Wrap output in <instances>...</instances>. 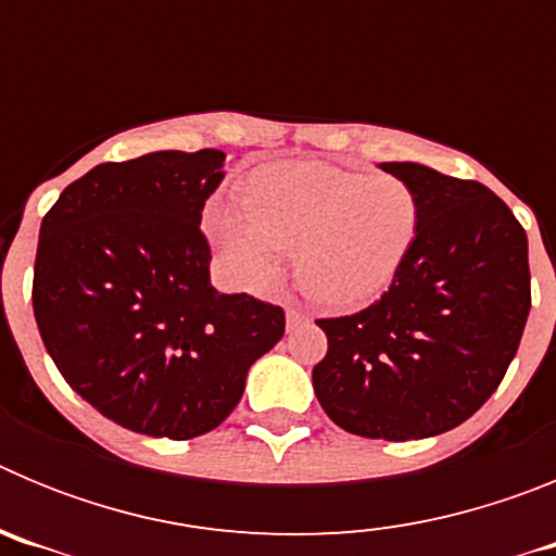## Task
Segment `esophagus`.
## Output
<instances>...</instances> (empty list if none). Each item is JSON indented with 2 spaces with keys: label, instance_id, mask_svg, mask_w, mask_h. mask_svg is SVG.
<instances>
[{
  "label": "esophagus",
  "instance_id": "esophagus-1",
  "mask_svg": "<svg viewBox=\"0 0 556 556\" xmlns=\"http://www.w3.org/2000/svg\"><path fill=\"white\" fill-rule=\"evenodd\" d=\"M301 323H306V314H303L301 308L289 306L287 308V326L294 328V326H301Z\"/></svg>",
  "mask_w": 556,
  "mask_h": 556
}]
</instances>
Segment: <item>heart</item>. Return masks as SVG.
<instances>
[{
	"label": "heart",
	"instance_id": "1",
	"mask_svg": "<svg viewBox=\"0 0 556 556\" xmlns=\"http://www.w3.org/2000/svg\"><path fill=\"white\" fill-rule=\"evenodd\" d=\"M420 228L404 180L320 161H275L242 186V208L211 205L205 230L236 287L262 292L294 250V273L314 301L356 308L376 301L409 258Z\"/></svg>",
	"mask_w": 556,
	"mask_h": 556
}]
</instances>
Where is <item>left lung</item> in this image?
I'll use <instances>...</instances> for the list:
<instances>
[{
  "instance_id": "1",
  "label": "left lung",
  "mask_w": 556,
  "mask_h": 556,
  "mask_svg": "<svg viewBox=\"0 0 556 556\" xmlns=\"http://www.w3.org/2000/svg\"><path fill=\"white\" fill-rule=\"evenodd\" d=\"M381 169L417 198L420 228L381 301L317 320L314 395L339 429L424 440L465 424L501 384L527 326L529 242L488 186L412 161Z\"/></svg>"
}]
</instances>
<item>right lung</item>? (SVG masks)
<instances>
[{
	"instance_id": "1",
	"label": "right lung",
	"mask_w": 556,
	"mask_h": 556,
	"mask_svg": "<svg viewBox=\"0 0 556 556\" xmlns=\"http://www.w3.org/2000/svg\"><path fill=\"white\" fill-rule=\"evenodd\" d=\"M223 166V150L100 164L41 223L33 312L47 353L83 401L139 434L217 429L283 337V308L211 287L200 219Z\"/></svg>"
}]
</instances>
